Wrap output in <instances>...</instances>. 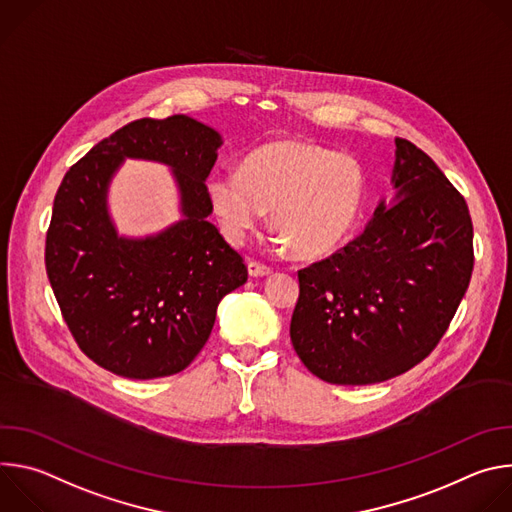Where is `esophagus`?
<instances>
[{"mask_svg":"<svg viewBox=\"0 0 512 512\" xmlns=\"http://www.w3.org/2000/svg\"><path fill=\"white\" fill-rule=\"evenodd\" d=\"M247 269H249V275H251V277H265V275H271V267L265 265V263H259V261H249V263H247Z\"/></svg>","mask_w":512,"mask_h":512,"instance_id":"obj_1","label":"esophagus"}]
</instances>
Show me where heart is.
Returning <instances> with one entry per match:
<instances>
[{
    "instance_id": "heart-1",
    "label": "heart",
    "mask_w": 512,
    "mask_h": 512,
    "mask_svg": "<svg viewBox=\"0 0 512 512\" xmlns=\"http://www.w3.org/2000/svg\"><path fill=\"white\" fill-rule=\"evenodd\" d=\"M364 188L356 158L306 141L265 143L241 170H216L206 180L208 202L231 243H243L271 208L279 243L302 259H322L346 241Z\"/></svg>"
}]
</instances>
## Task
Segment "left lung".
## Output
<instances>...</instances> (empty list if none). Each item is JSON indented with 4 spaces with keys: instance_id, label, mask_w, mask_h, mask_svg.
Returning a JSON list of instances; mask_svg holds the SVG:
<instances>
[{
    "instance_id": "1",
    "label": "left lung",
    "mask_w": 512,
    "mask_h": 512,
    "mask_svg": "<svg viewBox=\"0 0 512 512\" xmlns=\"http://www.w3.org/2000/svg\"><path fill=\"white\" fill-rule=\"evenodd\" d=\"M395 198L346 247L298 271L289 336L332 385H373L421 362L446 334L474 269L464 196L435 162L395 139Z\"/></svg>"
}]
</instances>
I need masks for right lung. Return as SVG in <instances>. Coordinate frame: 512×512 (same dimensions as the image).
I'll use <instances>...</instances> for the list:
<instances>
[{
  "instance_id": "1",
  "label": "right lung",
  "mask_w": 512,
  "mask_h": 512,
  "mask_svg": "<svg viewBox=\"0 0 512 512\" xmlns=\"http://www.w3.org/2000/svg\"><path fill=\"white\" fill-rule=\"evenodd\" d=\"M221 135L188 117L137 119L72 166L46 233V273L79 348L125 379L184 371L206 344L216 308L247 281L243 257L208 223L206 178ZM125 157L173 168L183 218L158 236L121 238L106 194Z\"/></svg>"
}]
</instances>
